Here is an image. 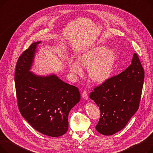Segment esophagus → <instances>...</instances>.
<instances>
[{
	"instance_id": "obj_1",
	"label": "esophagus",
	"mask_w": 153,
	"mask_h": 153,
	"mask_svg": "<svg viewBox=\"0 0 153 153\" xmlns=\"http://www.w3.org/2000/svg\"><path fill=\"white\" fill-rule=\"evenodd\" d=\"M82 97L84 100H87L88 99V95L86 91H84L82 93Z\"/></svg>"
}]
</instances>
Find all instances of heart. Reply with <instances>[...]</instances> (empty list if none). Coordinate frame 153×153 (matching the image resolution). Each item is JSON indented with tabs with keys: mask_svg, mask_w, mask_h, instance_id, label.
Masks as SVG:
<instances>
[{
	"mask_svg": "<svg viewBox=\"0 0 153 153\" xmlns=\"http://www.w3.org/2000/svg\"><path fill=\"white\" fill-rule=\"evenodd\" d=\"M117 59V53L103 45H96L79 55L77 61L72 60L69 69L75 76H82L83 69H88L89 76L93 81L102 83L110 77Z\"/></svg>",
	"mask_w": 153,
	"mask_h": 153,
	"instance_id": "heart-1",
	"label": "heart"
}]
</instances>
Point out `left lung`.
<instances>
[{"mask_svg":"<svg viewBox=\"0 0 153 153\" xmlns=\"http://www.w3.org/2000/svg\"><path fill=\"white\" fill-rule=\"evenodd\" d=\"M144 71L137 54L124 71L96 87L90 99L99 107L100 117L95 129L109 136L122 130L139 108Z\"/></svg>","mask_w":153,"mask_h":153,"instance_id":"8db88e82","label":"left lung"}]
</instances>
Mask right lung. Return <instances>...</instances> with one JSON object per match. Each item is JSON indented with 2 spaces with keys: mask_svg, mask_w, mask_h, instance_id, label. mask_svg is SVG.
Returning <instances> with one entry per match:
<instances>
[{
  "mask_svg": "<svg viewBox=\"0 0 153 153\" xmlns=\"http://www.w3.org/2000/svg\"><path fill=\"white\" fill-rule=\"evenodd\" d=\"M32 43L16 64L15 84L19 110L35 130L58 137L68 130L70 110L81 99L78 88L52 74L39 76L30 71L37 46Z\"/></svg>",
  "mask_w": 153,
  "mask_h": 153,
  "instance_id": "right-lung-1",
  "label": "right lung"
}]
</instances>
